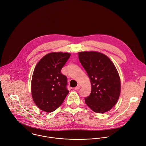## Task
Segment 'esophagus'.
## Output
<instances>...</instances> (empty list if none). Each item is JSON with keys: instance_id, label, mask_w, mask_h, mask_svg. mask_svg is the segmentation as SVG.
Instances as JSON below:
<instances>
[{"instance_id": "34e87169", "label": "esophagus", "mask_w": 146, "mask_h": 146, "mask_svg": "<svg viewBox=\"0 0 146 146\" xmlns=\"http://www.w3.org/2000/svg\"><path fill=\"white\" fill-rule=\"evenodd\" d=\"M80 88H81V86H80V85H78L77 87L75 88V90H79Z\"/></svg>"}]
</instances>
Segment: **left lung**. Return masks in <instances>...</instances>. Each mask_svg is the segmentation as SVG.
I'll use <instances>...</instances> for the list:
<instances>
[{
    "instance_id": "1",
    "label": "left lung",
    "mask_w": 146,
    "mask_h": 146,
    "mask_svg": "<svg viewBox=\"0 0 146 146\" xmlns=\"http://www.w3.org/2000/svg\"><path fill=\"white\" fill-rule=\"evenodd\" d=\"M78 58L91 84V92L85 98V103L96 113L109 111L116 104L121 91L114 64L106 55L95 51L78 52Z\"/></svg>"
}]
</instances>
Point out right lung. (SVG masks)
Wrapping results in <instances>:
<instances>
[{
  "mask_svg": "<svg viewBox=\"0 0 146 146\" xmlns=\"http://www.w3.org/2000/svg\"><path fill=\"white\" fill-rule=\"evenodd\" d=\"M70 54L51 52L36 64L31 80V95L36 106L46 112L55 111L69 93L67 78L61 70Z\"/></svg>",
  "mask_w": 146,
  "mask_h": 146,
  "instance_id": "obj_1",
  "label": "right lung"
}]
</instances>
